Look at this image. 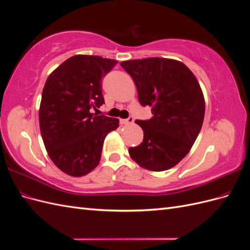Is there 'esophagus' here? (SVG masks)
Returning a JSON list of instances; mask_svg holds the SVG:
<instances>
[{"label":"esophagus","instance_id":"1","mask_svg":"<svg viewBox=\"0 0 250 250\" xmlns=\"http://www.w3.org/2000/svg\"><path fill=\"white\" fill-rule=\"evenodd\" d=\"M133 118L132 117H130V118H128V119H121L120 120V122H121V124H124V125H128V124H132L133 123Z\"/></svg>","mask_w":250,"mask_h":250}]
</instances>
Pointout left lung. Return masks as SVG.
Masks as SVG:
<instances>
[{"label":"left lung","mask_w":250,"mask_h":250,"mask_svg":"<svg viewBox=\"0 0 250 250\" xmlns=\"http://www.w3.org/2000/svg\"><path fill=\"white\" fill-rule=\"evenodd\" d=\"M120 64L132 77L140 103L150 106L153 115L135 121L144 139L128 152L144 169H171L190 152L202 127L206 102L199 82L175 59L150 57Z\"/></svg>","instance_id":"obj_1"}]
</instances>
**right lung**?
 <instances>
[{
    "label": "right lung",
    "instance_id": "1",
    "mask_svg": "<svg viewBox=\"0 0 250 250\" xmlns=\"http://www.w3.org/2000/svg\"><path fill=\"white\" fill-rule=\"evenodd\" d=\"M117 63L100 56L75 55L44 83L42 137L51 161L67 175L80 177L92 172L100 162L105 138L119 127V119L92 112L104 103L102 77Z\"/></svg>",
    "mask_w": 250,
    "mask_h": 250
}]
</instances>
